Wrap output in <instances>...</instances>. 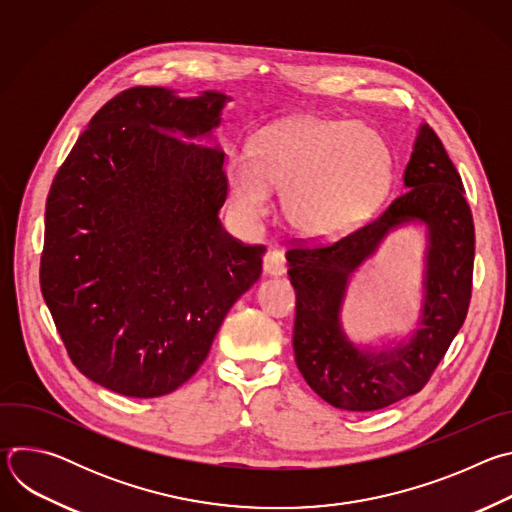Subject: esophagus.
I'll return each mask as SVG.
<instances>
[{
    "label": "esophagus",
    "mask_w": 512,
    "mask_h": 512,
    "mask_svg": "<svg viewBox=\"0 0 512 512\" xmlns=\"http://www.w3.org/2000/svg\"><path fill=\"white\" fill-rule=\"evenodd\" d=\"M285 269H287V263H285V257H283L281 251L271 249V251L265 253V257H263V271L267 275H281V273H285Z\"/></svg>",
    "instance_id": "obj_1"
}]
</instances>
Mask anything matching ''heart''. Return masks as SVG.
Returning <instances> with one entry per match:
<instances>
[{"label": "heart", "mask_w": 512, "mask_h": 512, "mask_svg": "<svg viewBox=\"0 0 512 512\" xmlns=\"http://www.w3.org/2000/svg\"><path fill=\"white\" fill-rule=\"evenodd\" d=\"M235 210L249 223L269 212V186L283 188V210L296 229L338 235L362 221L391 182V152L371 125L350 119H296L265 131L251 156L227 168Z\"/></svg>", "instance_id": "heart-1"}]
</instances>
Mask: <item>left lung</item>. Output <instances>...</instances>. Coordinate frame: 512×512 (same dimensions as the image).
I'll list each match as a JSON object with an SVG mask.
<instances>
[{
  "label": "left lung",
  "instance_id": "obj_1",
  "mask_svg": "<svg viewBox=\"0 0 512 512\" xmlns=\"http://www.w3.org/2000/svg\"><path fill=\"white\" fill-rule=\"evenodd\" d=\"M403 196L334 241L296 239L285 253L296 289V364L326 403L342 411H377L419 393L462 328L474 273V218L462 178L442 139L423 125L405 170ZM430 231L422 328L407 345L379 355L347 342L337 312L347 275L401 222Z\"/></svg>",
  "mask_w": 512,
  "mask_h": 512
}]
</instances>
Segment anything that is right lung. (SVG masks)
<instances>
[{
    "label": "right lung",
    "mask_w": 512,
    "mask_h": 512,
    "mask_svg": "<svg viewBox=\"0 0 512 512\" xmlns=\"http://www.w3.org/2000/svg\"><path fill=\"white\" fill-rule=\"evenodd\" d=\"M225 99L125 89L52 180L42 296L72 364L113 393L152 399L184 385L261 275L265 247L231 237L216 216L225 154L179 137L216 127Z\"/></svg>",
    "instance_id": "right-lung-1"
}]
</instances>
